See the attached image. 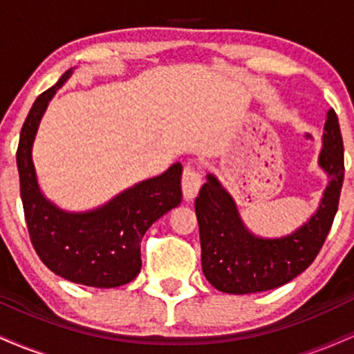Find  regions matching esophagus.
Returning <instances> with one entry per match:
<instances>
[{
	"label": "esophagus",
	"mask_w": 354,
	"mask_h": 354,
	"mask_svg": "<svg viewBox=\"0 0 354 354\" xmlns=\"http://www.w3.org/2000/svg\"><path fill=\"white\" fill-rule=\"evenodd\" d=\"M201 183H203L201 171H198L196 168H191V166H186L185 171H183V178H181L183 196H185L186 201L193 200V198L196 196Z\"/></svg>",
	"instance_id": "1"
}]
</instances>
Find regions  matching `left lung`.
Segmentation results:
<instances>
[{"mask_svg":"<svg viewBox=\"0 0 354 354\" xmlns=\"http://www.w3.org/2000/svg\"><path fill=\"white\" fill-rule=\"evenodd\" d=\"M319 166L330 183L318 211L295 233L259 238L239 218L228 191L213 174L194 201L201 241V266L206 279L223 293L248 295L283 286L315 261L326 241L339 205L344 178L343 138L335 109L326 115Z\"/></svg>","mask_w":354,"mask_h":354,"instance_id":"1","label":"left lung"}]
</instances>
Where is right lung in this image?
Returning <instances> with one entry per match:
<instances>
[{
    "mask_svg": "<svg viewBox=\"0 0 354 354\" xmlns=\"http://www.w3.org/2000/svg\"><path fill=\"white\" fill-rule=\"evenodd\" d=\"M71 73L36 98L21 128L16 165L24 218L36 254L53 273L86 286L116 288L140 273V245L149 226L181 203L183 166L174 163L88 213H66L51 205L36 181L31 146L48 101Z\"/></svg>",
    "mask_w": 354,
    "mask_h": 354,
    "instance_id": "add662e5",
    "label": "right lung"
}]
</instances>
